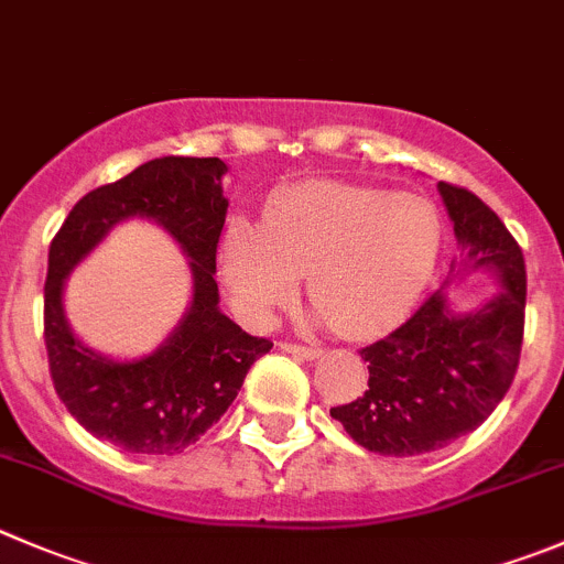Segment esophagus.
<instances>
[{
  "label": "esophagus",
  "instance_id": "esophagus-1",
  "mask_svg": "<svg viewBox=\"0 0 564 564\" xmlns=\"http://www.w3.org/2000/svg\"><path fill=\"white\" fill-rule=\"evenodd\" d=\"M278 347L283 349V352L294 355V358H303V360H316L322 355V349L316 347H300V344H289V341H281Z\"/></svg>",
  "mask_w": 564,
  "mask_h": 564
}]
</instances>
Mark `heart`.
<instances>
[{
	"mask_svg": "<svg viewBox=\"0 0 564 564\" xmlns=\"http://www.w3.org/2000/svg\"><path fill=\"white\" fill-rule=\"evenodd\" d=\"M444 223L433 200L344 182H303L270 204L264 226L234 220L220 272L234 308L264 325L292 303L300 275L308 297L344 338L393 330L438 264Z\"/></svg>",
	"mask_w": 564,
	"mask_h": 564,
	"instance_id": "b5f03b06",
	"label": "heart"
}]
</instances>
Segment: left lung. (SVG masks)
Listing matches in <instances>:
<instances>
[{
    "label": "left lung",
    "instance_id": "left-lung-1",
    "mask_svg": "<svg viewBox=\"0 0 564 564\" xmlns=\"http://www.w3.org/2000/svg\"><path fill=\"white\" fill-rule=\"evenodd\" d=\"M460 256L438 292L402 327L360 349L369 388L330 408L349 438L375 455L413 457L444 449L505 399L516 377L527 311V267L516 239L474 193L438 182ZM471 274L500 286L482 306L460 312L448 292Z\"/></svg>",
    "mask_w": 564,
    "mask_h": 564
}]
</instances>
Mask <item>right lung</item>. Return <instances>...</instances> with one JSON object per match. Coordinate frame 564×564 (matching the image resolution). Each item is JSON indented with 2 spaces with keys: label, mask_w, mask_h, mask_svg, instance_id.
Masks as SVG:
<instances>
[{
  "label": "right lung",
  "mask_w": 564,
  "mask_h": 564,
  "mask_svg": "<svg viewBox=\"0 0 564 564\" xmlns=\"http://www.w3.org/2000/svg\"><path fill=\"white\" fill-rule=\"evenodd\" d=\"M217 156H160L87 193L48 248L46 330L54 391L87 433L131 455H178L231 408L250 366L272 349L220 311L217 242L228 215ZM160 225L188 256L194 294L172 336L149 356L112 359L64 316V281L126 219Z\"/></svg>",
  "instance_id": "right-lung-1"
}]
</instances>
